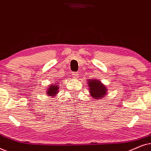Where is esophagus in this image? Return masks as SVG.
I'll list each match as a JSON object with an SVG mask.
<instances>
[{
	"instance_id": "34e87169",
	"label": "esophagus",
	"mask_w": 151,
	"mask_h": 151,
	"mask_svg": "<svg viewBox=\"0 0 151 151\" xmlns=\"http://www.w3.org/2000/svg\"><path fill=\"white\" fill-rule=\"evenodd\" d=\"M72 76H73V78H78L79 76V73L78 72H72Z\"/></svg>"
}]
</instances>
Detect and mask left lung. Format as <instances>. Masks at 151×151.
<instances>
[{
    "instance_id": "1",
    "label": "left lung",
    "mask_w": 151,
    "mask_h": 151,
    "mask_svg": "<svg viewBox=\"0 0 151 151\" xmlns=\"http://www.w3.org/2000/svg\"><path fill=\"white\" fill-rule=\"evenodd\" d=\"M88 85L89 86V93L92 98L95 100L102 99L107 94V88L106 86L101 83L98 80H91L88 79Z\"/></svg>"
}]
</instances>
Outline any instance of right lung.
Listing matches in <instances>:
<instances>
[{
  "label": "right lung",
  "mask_w": 151,
  "mask_h": 151,
  "mask_svg": "<svg viewBox=\"0 0 151 151\" xmlns=\"http://www.w3.org/2000/svg\"><path fill=\"white\" fill-rule=\"evenodd\" d=\"M58 84H59L58 82H55V84H51V85H49V87L48 88L47 91L46 93L47 96L54 97L55 95L58 93V91H59Z\"/></svg>",
  "instance_id": "right-lung-1"
}]
</instances>
